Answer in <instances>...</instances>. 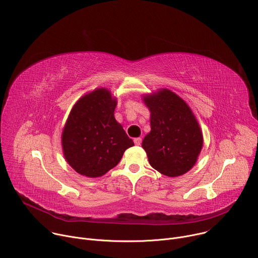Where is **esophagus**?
<instances>
[{
    "label": "esophagus",
    "mask_w": 258,
    "mask_h": 258,
    "mask_svg": "<svg viewBox=\"0 0 258 258\" xmlns=\"http://www.w3.org/2000/svg\"><path fill=\"white\" fill-rule=\"evenodd\" d=\"M141 142H142V139H141L140 137L134 138V144H135V146H140Z\"/></svg>",
    "instance_id": "esophagus-1"
}]
</instances>
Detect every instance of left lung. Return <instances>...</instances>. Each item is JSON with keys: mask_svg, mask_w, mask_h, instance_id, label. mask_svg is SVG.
I'll return each instance as SVG.
<instances>
[{"mask_svg": "<svg viewBox=\"0 0 258 258\" xmlns=\"http://www.w3.org/2000/svg\"><path fill=\"white\" fill-rule=\"evenodd\" d=\"M145 103L151 110V132L142 148L151 166L170 177L186 173L203 147V135L190 108L168 89L145 96Z\"/></svg>", "mask_w": 258, "mask_h": 258, "instance_id": "1", "label": "left lung"}]
</instances>
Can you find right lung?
Returning <instances> with one entry per match:
<instances>
[{"instance_id": "right-lung-1", "label": "right lung", "mask_w": 258, "mask_h": 258, "mask_svg": "<svg viewBox=\"0 0 258 258\" xmlns=\"http://www.w3.org/2000/svg\"><path fill=\"white\" fill-rule=\"evenodd\" d=\"M116 105L110 92L100 88L73 107L61 136L62 149L68 163L81 175L102 176L134 146L114 119Z\"/></svg>"}]
</instances>
